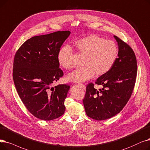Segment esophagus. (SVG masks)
<instances>
[{"instance_id":"esophagus-1","label":"esophagus","mask_w":150,"mask_h":150,"mask_svg":"<svg viewBox=\"0 0 150 150\" xmlns=\"http://www.w3.org/2000/svg\"><path fill=\"white\" fill-rule=\"evenodd\" d=\"M79 85H80V86H81V87H82V88H83L84 90H86V88H85V85H83V84H82V83H79Z\"/></svg>"}]
</instances>
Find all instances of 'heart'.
Listing matches in <instances>:
<instances>
[{"label": "heart", "instance_id": "heart-1", "mask_svg": "<svg viewBox=\"0 0 150 150\" xmlns=\"http://www.w3.org/2000/svg\"><path fill=\"white\" fill-rule=\"evenodd\" d=\"M78 52L85 55L83 66L68 74L67 79L74 82H83L94 76H103L111 69L116 62L118 55V48L115 42L90 35L75 42ZM72 48L66 45L60 48L57 54V60L64 68H73L71 60Z\"/></svg>", "mask_w": 150, "mask_h": 150}]
</instances>
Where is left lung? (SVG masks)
<instances>
[{"label":"left lung","instance_id":"8db88e82","mask_svg":"<svg viewBox=\"0 0 150 150\" xmlns=\"http://www.w3.org/2000/svg\"><path fill=\"white\" fill-rule=\"evenodd\" d=\"M113 37L118 45L117 60L108 73L96 79L95 83L103 88L97 90L93 83H89L83 101L87 115L96 120L109 119L120 112L129 101L136 79L137 60L133 50L118 37Z\"/></svg>","mask_w":150,"mask_h":150}]
</instances>
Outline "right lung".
I'll return each mask as SVG.
<instances>
[{
    "label": "right lung",
    "instance_id": "obj_1",
    "mask_svg": "<svg viewBox=\"0 0 150 150\" xmlns=\"http://www.w3.org/2000/svg\"><path fill=\"white\" fill-rule=\"evenodd\" d=\"M70 33L58 31L33 37L14 59L13 76L18 93L28 110L42 120L57 118L65 110L64 102L70 86L52 84L63 75L57 54Z\"/></svg>",
    "mask_w": 150,
    "mask_h": 150
}]
</instances>
